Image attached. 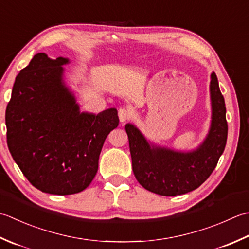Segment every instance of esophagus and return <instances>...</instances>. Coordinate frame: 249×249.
Masks as SVG:
<instances>
[{"instance_id": "obj_1", "label": "esophagus", "mask_w": 249, "mask_h": 249, "mask_svg": "<svg viewBox=\"0 0 249 249\" xmlns=\"http://www.w3.org/2000/svg\"><path fill=\"white\" fill-rule=\"evenodd\" d=\"M118 117H119L120 123H123V124L125 123V121L130 118L129 110L125 109V108H120L118 110Z\"/></svg>"}]
</instances>
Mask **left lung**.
I'll use <instances>...</instances> for the list:
<instances>
[{
    "instance_id": "8db88e82",
    "label": "left lung",
    "mask_w": 249,
    "mask_h": 249,
    "mask_svg": "<svg viewBox=\"0 0 249 249\" xmlns=\"http://www.w3.org/2000/svg\"><path fill=\"white\" fill-rule=\"evenodd\" d=\"M212 117L205 139L195 149L176 150L155 144L134 124H126L132 169L140 184L154 194L174 196L196 189L209 178L225 150L226 104L216 74H211Z\"/></svg>"
}]
</instances>
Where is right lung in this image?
I'll use <instances>...</instances> for the list:
<instances>
[{
  "mask_svg": "<svg viewBox=\"0 0 249 249\" xmlns=\"http://www.w3.org/2000/svg\"><path fill=\"white\" fill-rule=\"evenodd\" d=\"M69 58L36 53L15 80L5 113L7 145L38 190L68 196L85 190L98 172L105 139L119 124L117 109L80 111L64 79Z\"/></svg>",
  "mask_w": 249,
  "mask_h": 249,
  "instance_id": "1",
  "label": "right lung"
}]
</instances>
